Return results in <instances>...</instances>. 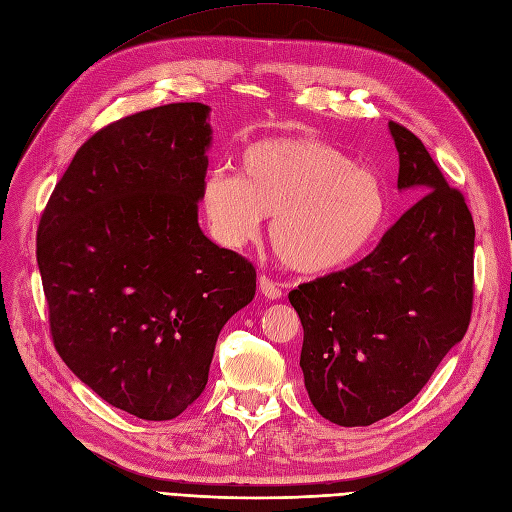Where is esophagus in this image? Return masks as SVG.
Here are the masks:
<instances>
[{
    "instance_id": "1",
    "label": "esophagus",
    "mask_w": 512,
    "mask_h": 512,
    "mask_svg": "<svg viewBox=\"0 0 512 512\" xmlns=\"http://www.w3.org/2000/svg\"><path fill=\"white\" fill-rule=\"evenodd\" d=\"M259 291H261L263 297H268V299H280L282 297L280 287L268 276H259Z\"/></svg>"
}]
</instances>
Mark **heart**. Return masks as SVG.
<instances>
[{
	"mask_svg": "<svg viewBox=\"0 0 512 512\" xmlns=\"http://www.w3.org/2000/svg\"><path fill=\"white\" fill-rule=\"evenodd\" d=\"M200 204L208 232L227 249L253 240L261 217H272L276 257L308 276L367 257L390 217L380 177L314 137L251 143L238 158V177L213 170L204 179Z\"/></svg>",
	"mask_w": 512,
	"mask_h": 512,
	"instance_id": "b5f03b06",
	"label": "heart"
}]
</instances>
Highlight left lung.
Wrapping results in <instances>:
<instances>
[{"label": "left lung", "instance_id": "obj_1", "mask_svg": "<svg viewBox=\"0 0 512 512\" xmlns=\"http://www.w3.org/2000/svg\"><path fill=\"white\" fill-rule=\"evenodd\" d=\"M399 189L418 202L354 266L289 293L304 325L299 365L314 409L371 426L415 399L464 337L475 297V223L426 145L390 122Z\"/></svg>", "mask_w": 512, "mask_h": 512}]
</instances>
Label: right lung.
Listing matches in <instances>:
<instances>
[{
    "label": "right lung",
    "instance_id": "right-lung-1",
    "mask_svg": "<svg viewBox=\"0 0 512 512\" xmlns=\"http://www.w3.org/2000/svg\"><path fill=\"white\" fill-rule=\"evenodd\" d=\"M208 107L170 103L103 126L40 217L52 344L103 401L173 420L204 392L219 331L257 272L198 225Z\"/></svg>",
    "mask_w": 512,
    "mask_h": 512
}]
</instances>
